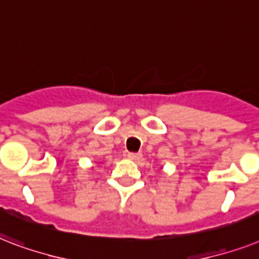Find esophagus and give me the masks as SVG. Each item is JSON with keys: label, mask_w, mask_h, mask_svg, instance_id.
<instances>
[{"label": "esophagus", "mask_w": 259, "mask_h": 259, "mask_svg": "<svg viewBox=\"0 0 259 259\" xmlns=\"http://www.w3.org/2000/svg\"><path fill=\"white\" fill-rule=\"evenodd\" d=\"M128 159H131V160H136V162H138V160H140V159H142V156L143 155L140 154V152H128Z\"/></svg>", "instance_id": "34e87169"}]
</instances>
